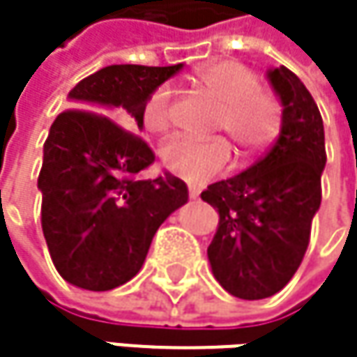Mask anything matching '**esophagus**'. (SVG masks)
<instances>
[{
	"instance_id": "34e87169",
	"label": "esophagus",
	"mask_w": 357,
	"mask_h": 357,
	"mask_svg": "<svg viewBox=\"0 0 357 357\" xmlns=\"http://www.w3.org/2000/svg\"><path fill=\"white\" fill-rule=\"evenodd\" d=\"M198 194H200V190H198L196 185H188V196H190L192 200H196V198H198Z\"/></svg>"
}]
</instances>
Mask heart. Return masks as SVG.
Wrapping results in <instances>:
<instances>
[{"instance_id": "obj_1", "label": "heart", "mask_w": 357, "mask_h": 357, "mask_svg": "<svg viewBox=\"0 0 357 357\" xmlns=\"http://www.w3.org/2000/svg\"><path fill=\"white\" fill-rule=\"evenodd\" d=\"M194 84L213 99L219 111L213 128L225 132L238 153L254 155L266 149L281 130V105L275 95L258 89V76L240 61H215L196 72ZM146 130L165 132L172 121V89H155L142 109ZM163 165L188 181H204L229 163L223 140L172 138L161 149Z\"/></svg>"}]
</instances>
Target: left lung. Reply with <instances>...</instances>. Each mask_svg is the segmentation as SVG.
<instances>
[{
	"instance_id": "obj_1",
	"label": "left lung",
	"mask_w": 357,
	"mask_h": 357,
	"mask_svg": "<svg viewBox=\"0 0 357 357\" xmlns=\"http://www.w3.org/2000/svg\"><path fill=\"white\" fill-rule=\"evenodd\" d=\"M266 78L283 107L279 138L246 172L200 194L219 213L206 250L213 275L242 300L275 296L298 271L321 208L326 163L321 111L304 82L285 66Z\"/></svg>"
}]
</instances>
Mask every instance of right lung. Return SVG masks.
<instances>
[{
  "label": "right lung",
  "instance_id": "1",
  "mask_svg": "<svg viewBox=\"0 0 357 357\" xmlns=\"http://www.w3.org/2000/svg\"><path fill=\"white\" fill-rule=\"evenodd\" d=\"M183 63L107 66L68 95L76 109L55 117L43 146L40 225L57 273L89 291H109L144 264L161 223L188 200L172 174L134 179L151 167L142 132L146 97Z\"/></svg>",
  "mask_w": 357,
  "mask_h": 357
}]
</instances>
